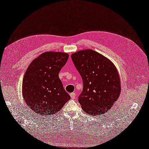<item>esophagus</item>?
I'll use <instances>...</instances> for the list:
<instances>
[{"instance_id":"esophagus-1","label":"esophagus","mask_w":149,"mask_h":149,"mask_svg":"<svg viewBox=\"0 0 149 149\" xmlns=\"http://www.w3.org/2000/svg\"><path fill=\"white\" fill-rule=\"evenodd\" d=\"M70 97L71 99H72V100H74V99L75 98V94L74 93H72L70 94Z\"/></svg>"}]
</instances>
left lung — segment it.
<instances>
[{"instance_id":"obj_1","label":"left lung","mask_w":149,"mask_h":149,"mask_svg":"<svg viewBox=\"0 0 149 149\" xmlns=\"http://www.w3.org/2000/svg\"><path fill=\"white\" fill-rule=\"evenodd\" d=\"M83 80L79 102L84 111L101 116L117 101L121 91L120 77L111 61L93 49L80 50L71 55Z\"/></svg>"}]
</instances>
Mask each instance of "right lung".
Masks as SVG:
<instances>
[{"label": "right lung", "mask_w": 149, "mask_h": 149, "mask_svg": "<svg viewBox=\"0 0 149 149\" xmlns=\"http://www.w3.org/2000/svg\"><path fill=\"white\" fill-rule=\"evenodd\" d=\"M68 58V53L47 52L33 60L27 68L22 94L27 105L38 115L56 113L70 99L58 75Z\"/></svg>", "instance_id": "add662e5"}]
</instances>
